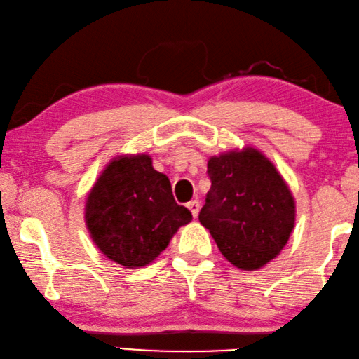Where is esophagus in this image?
<instances>
[{"label": "esophagus", "mask_w": 359, "mask_h": 359, "mask_svg": "<svg viewBox=\"0 0 359 359\" xmlns=\"http://www.w3.org/2000/svg\"><path fill=\"white\" fill-rule=\"evenodd\" d=\"M187 208L190 210L191 216H194V218H196V216H198V211H200V201L198 200L189 201V203H187Z\"/></svg>", "instance_id": "34e87169"}]
</instances>
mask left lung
Instances as JSON below:
<instances>
[{
	"label": "left lung",
	"instance_id": "8db88e82",
	"mask_svg": "<svg viewBox=\"0 0 359 359\" xmlns=\"http://www.w3.org/2000/svg\"><path fill=\"white\" fill-rule=\"evenodd\" d=\"M208 177L200 223L232 265L262 269L280 254L294 228L296 205L286 182L255 148L210 158Z\"/></svg>",
	"mask_w": 359,
	"mask_h": 359
}]
</instances>
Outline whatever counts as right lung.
<instances>
[{"label": "right lung", "instance_id": "right-lung-1", "mask_svg": "<svg viewBox=\"0 0 359 359\" xmlns=\"http://www.w3.org/2000/svg\"><path fill=\"white\" fill-rule=\"evenodd\" d=\"M84 219L94 244L125 269L153 262L191 213L174 200L168 175L148 154L118 156L102 170L86 200Z\"/></svg>", "mask_w": 359, "mask_h": 359}]
</instances>
